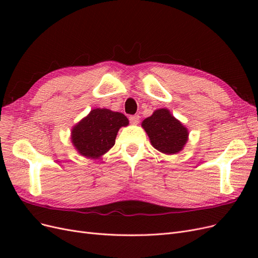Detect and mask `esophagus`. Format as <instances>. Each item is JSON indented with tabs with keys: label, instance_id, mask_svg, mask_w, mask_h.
Segmentation results:
<instances>
[{
	"label": "esophagus",
	"instance_id": "esophagus-1",
	"mask_svg": "<svg viewBox=\"0 0 258 258\" xmlns=\"http://www.w3.org/2000/svg\"><path fill=\"white\" fill-rule=\"evenodd\" d=\"M129 120L132 124H138L140 121V116L139 115H132L129 117Z\"/></svg>",
	"mask_w": 258,
	"mask_h": 258
}]
</instances>
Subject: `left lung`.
Masks as SVG:
<instances>
[{
  "instance_id": "1",
  "label": "left lung",
  "mask_w": 258,
  "mask_h": 258,
  "mask_svg": "<svg viewBox=\"0 0 258 258\" xmlns=\"http://www.w3.org/2000/svg\"><path fill=\"white\" fill-rule=\"evenodd\" d=\"M142 127L150 137L152 145L163 154H175L187 142L188 131L167 108L155 111L143 120Z\"/></svg>"
}]
</instances>
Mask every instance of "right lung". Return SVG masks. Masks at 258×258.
Here are the masks:
<instances>
[{
	"label": "right lung",
	"instance_id": "right-lung-1",
	"mask_svg": "<svg viewBox=\"0 0 258 258\" xmlns=\"http://www.w3.org/2000/svg\"><path fill=\"white\" fill-rule=\"evenodd\" d=\"M128 123L121 113L96 108L73 128L72 142L85 157L98 158L114 146L117 132Z\"/></svg>",
	"mask_w": 258,
	"mask_h": 258
}]
</instances>
